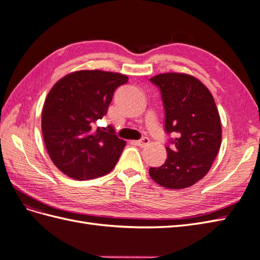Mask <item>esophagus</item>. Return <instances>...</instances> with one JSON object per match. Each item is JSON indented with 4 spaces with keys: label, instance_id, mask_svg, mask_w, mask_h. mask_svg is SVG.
<instances>
[{
    "label": "esophagus",
    "instance_id": "obj_1",
    "mask_svg": "<svg viewBox=\"0 0 260 260\" xmlns=\"http://www.w3.org/2000/svg\"><path fill=\"white\" fill-rule=\"evenodd\" d=\"M135 143L140 146V147H143L145 145H147L149 143V140L148 138H142L141 140H138V141H135Z\"/></svg>",
    "mask_w": 260,
    "mask_h": 260
}]
</instances>
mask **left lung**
Masks as SVG:
<instances>
[{
  "label": "left lung",
  "instance_id": "1",
  "mask_svg": "<svg viewBox=\"0 0 260 260\" xmlns=\"http://www.w3.org/2000/svg\"><path fill=\"white\" fill-rule=\"evenodd\" d=\"M165 107V130L176 138L166 147L167 159L149 176L159 185L180 190L207 175L221 145V122L210 91L198 78L166 73L152 77Z\"/></svg>",
  "mask_w": 260,
  "mask_h": 260
}]
</instances>
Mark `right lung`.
<instances>
[{
	"instance_id": "right-lung-1",
	"label": "right lung",
	"mask_w": 260,
	"mask_h": 260,
	"mask_svg": "<svg viewBox=\"0 0 260 260\" xmlns=\"http://www.w3.org/2000/svg\"><path fill=\"white\" fill-rule=\"evenodd\" d=\"M129 78L103 70H79L62 77L50 90L42 111V135L53 164L77 180H91L111 172L125 141L94 128L106 115L118 86Z\"/></svg>"
}]
</instances>
